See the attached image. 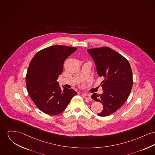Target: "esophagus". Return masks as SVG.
Instances as JSON below:
<instances>
[{"instance_id": "34e87169", "label": "esophagus", "mask_w": 155, "mask_h": 155, "mask_svg": "<svg viewBox=\"0 0 155 155\" xmlns=\"http://www.w3.org/2000/svg\"><path fill=\"white\" fill-rule=\"evenodd\" d=\"M82 96L85 99H87L88 101H92V98L91 97V94H90L83 93L82 94Z\"/></svg>"}]
</instances>
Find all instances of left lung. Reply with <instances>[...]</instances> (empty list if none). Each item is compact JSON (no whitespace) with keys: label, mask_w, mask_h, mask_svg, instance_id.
Returning a JSON list of instances; mask_svg holds the SVG:
<instances>
[{"label":"left lung","mask_w":155,"mask_h":155,"mask_svg":"<svg viewBox=\"0 0 155 155\" xmlns=\"http://www.w3.org/2000/svg\"><path fill=\"white\" fill-rule=\"evenodd\" d=\"M94 60L97 74L103 77V93H93L91 97L103 104L99 116L114 113L126 102L133 85L131 66L128 61L118 52L108 47L87 49Z\"/></svg>","instance_id":"obj_1"}]
</instances>
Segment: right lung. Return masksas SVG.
<instances>
[{"label":"right lung","instance_id":"obj_1","mask_svg":"<svg viewBox=\"0 0 155 155\" xmlns=\"http://www.w3.org/2000/svg\"><path fill=\"white\" fill-rule=\"evenodd\" d=\"M77 48L54 45L38 52L30 62L26 76V87L35 104L45 114L62 113L77 93L72 89H61L57 79L63 63Z\"/></svg>","mask_w":155,"mask_h":155}]
</instances>
